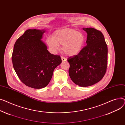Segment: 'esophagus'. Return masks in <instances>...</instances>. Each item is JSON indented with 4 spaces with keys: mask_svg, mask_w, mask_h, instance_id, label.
Listing matches in <instances>:
<instances>
[{
    "mask_svg": "<svg viewBox=\"0 0 125 125\" xmlns=\"http://www.w3.org/2000/svg\"><path fill=\"white\" fill-rule=\"evenodd\" d=\"M62 62H65V61H67V59L66 58L62 56Z\"/></svg>",
    "mask_w": 125,
    "mask_h": 125,
    "instance_id": "34e87169",
    "label": "esophagus"
}]
</instances>
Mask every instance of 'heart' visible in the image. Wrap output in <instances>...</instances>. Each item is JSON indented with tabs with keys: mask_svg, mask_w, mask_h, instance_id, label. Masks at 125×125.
<instances>
[{
	"mask_svg": "<svg viewBox=\"0 0 125 125\" xmlns=\"http://www.w3.org/2000/svg\"><path fill=\"white\" fill-rule=\"evenodd\" d=\"M46 42L50 50L56 52L62 45V50L68 56L78 54L82 50L85 42L84 35L72 28H64L55 31L53 37L48 36Z\"/></svg>",
	"mask_w": 125,
	"mask_h": 125,
	"instance_id": "b5f03b06",
	"label": "heart"
}]
</instances>
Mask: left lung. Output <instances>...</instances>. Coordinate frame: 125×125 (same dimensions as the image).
I'll return each mask as SVG.
<instances>
[{"label": "left lung", "instance_id": "8db88e82", "mask_svg": "<svg viewBox=\"0 0 125 125\" xmlns=\"http://www.w3.org/2000/svg\"><path fill=\"white\" fill-rule=\"evenodd\" d=\"M87 37L86 46L77 55L70 56L69 76L81 87L97 83L104 77L107 64V46L104 35L93 28H83Z\"/></svg>", "mask_w": 125, "mask_h": 125}]
</instances>
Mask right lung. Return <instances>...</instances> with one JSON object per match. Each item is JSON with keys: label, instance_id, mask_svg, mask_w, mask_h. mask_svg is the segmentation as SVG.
Segmentation results:
<instances>
[{"label": "right lung", "instance_id": "1", "mask_svg": "<svg viewBox=\"0 0 125 125\" xmlns=\"http://www.w3.org/2000/svg\"><path fill=\"white\" fill-rule=\"evenodd\" d=\"M44 30L29 29L16 41L12 54L14 71L21 81L34 89L46 87L54 70L62 62L60 55L50 53L41 39Z\"/></svg>", "mask_w": 125, "mask_h": 125}]
</instances>
